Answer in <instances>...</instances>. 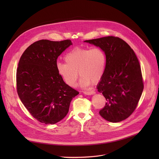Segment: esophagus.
I'll return each mask as SVG.
<instances>
[{
  "mask_svg": "<svg viewBox=\"0 0 159 159\" xmlns=\"http://www.w3.org/2000/svg\"><path fill=\"white\" fill-rule=\"evenodd\" d=\"M83 93L86 95H92V94H94L96 93L94 90H89V91H84Z\"/></svg>",
  "mask_w": 159,
  "mask_h": 159,
  "instance_id": "1",
  "label": "esophagus"
}]
</instances>
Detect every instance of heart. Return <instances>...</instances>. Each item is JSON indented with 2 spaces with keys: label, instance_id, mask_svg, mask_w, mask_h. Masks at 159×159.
Wrapping results in <instances>:
<instances>
[{
  "label": "heart",
  "instance_id": "obj_1",
  "mask_svg": "<svg viewBox=\"0 0 159 159\" xmlns=\"http://www.w3.org/2000/svg\"><path fill=\"white\" fill-rule=\"evenodd\" d=\"M65 63L58 62L57 70L65 84L74 87L80 76V85L87 87L96 84L102 79L106 68L104 52L99 47H75L65 56Z\"/></svg>",
  "mask_w": 159,
  "mask_h": 159
}]
</instances>
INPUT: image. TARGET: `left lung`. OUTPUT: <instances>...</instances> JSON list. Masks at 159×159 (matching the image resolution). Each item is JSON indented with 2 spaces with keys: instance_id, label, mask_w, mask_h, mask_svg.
<instances>
[{
  "instance_id": "1",
  "label": "left lung",
  "mask_w": 159,
  "mask_h": 159,
  "mask_svg": "<svg viewBox=\"0 0 159 159\" xmlns=\"http://www.w3.org/2000/svg\"><path fill=\"white\" fill-rule=\"evenodd\" d=\"M84 42L99 47L106 55L105 71L97 88L107 102L99 115L112 123L126 119L137 107L143 90L137 57L118 37L106 36Z\"/></svg>"
}]
</instances>
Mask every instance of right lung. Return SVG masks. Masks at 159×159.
<instances>
[{
	"label": "right lung",
	"mask_w": 159,
	"mask_h": 159,
	"mask_svg": "<svg viewBox=\"0 0 159 159\" xmlns=\"http://www.w3.org/2000/svg\"><path fill=\"white\" fill-rule=\"evenodd\" d=\"M72 43L70 39L37 41L22 53L16 72L18 96L38 121L53 125L63 119L72 99L79 94L65 83L57 70V60Z\"/></svg>",
	"instance_id": "right-lung-1"
}]
</instances>
